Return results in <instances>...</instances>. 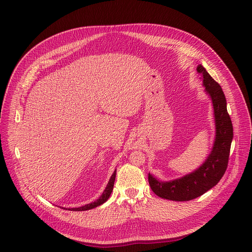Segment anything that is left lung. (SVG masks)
Here are the masks:
<instances>
[{
	"label": "left lung",
	"mask_w": 252,
	"mask_h": 252,
	"mask_svg": "<svg viewBox=\"0 0 252 252\" xmlns=\"http://www.w3.org/2000/svg\"><path fill=\"white\" fill-rule=\"evenodd\" d=\"M197 72L201 74L205 92L214 106L216 139L214 147L203 164L193 173L169 182H161L148 175L152 191L163 199L173 201H189L201 196L220 181L227 169L231 143L233 140V126L227 110V101L220 86L209 75L201 64L197 66Z\"/></svg>",
	"instance_id": "1"
}]
</instances>
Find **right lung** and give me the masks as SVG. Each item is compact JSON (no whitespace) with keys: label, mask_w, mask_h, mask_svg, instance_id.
<instances>
[{"label":"right lung","mask_w":252,"mask_h":252,"mask_svg":"<svg viewBox=\"0 0 252 252\" xmlns=\"http://www.w3.org/2000/svg\"><path fill=\"white\" fill-rule=\"evenodd\" d=\"M115 176H116V169L114 170L113 175L111 176L107 186H106L105 190L103 191L102 195L98 198V199L94 202L92 203H89V204H86L84 206H81V207H77V208H68V210H73V211H84V210H89V209H92V208H95L101 204H103L104 202H106L108 200V198L113 190V186H114V181H115Z\"/></svg>","instance_id":"obj_1"}]
</instances>
